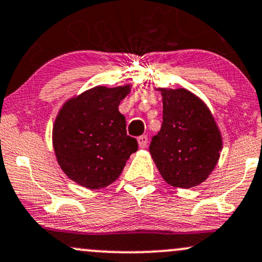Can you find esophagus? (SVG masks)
I'll return each mask as SVG.
<instances>
[{
	"instance_id": "esophagus-1",
	"label": "esophagus",
	"mask_w": 262,
	"mask_h": 262,
	"mask_svg": "<svg viewBox=\"0 0 262 262\" xmlns=\"http://www.w3.org/2000/svg\"><path fill=\"white\" fill-rule=\"evenodd\" d=\"M138 144H139L140 148H145V146L148 145V137L146 136L138 137Z\"/></svg>"
}]
</instances>
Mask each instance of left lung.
<instances>
[{"instance_id": "obj_1", "label": "left lung", "mask_w": 262, "mask_h": 262, "mask_svg": "<svg viewBox=\"0 0 262 262\" xmlns=\"http://www.w3.org/2000/svg\"><path fill=\"white\" fill-rule=\"evenodd\" d=\"M163 124L151 138L155 165L169 185L189 189L208 179L214 170L223 139L205 103L184 88H160Z\"/></svg>"}]
</instances>
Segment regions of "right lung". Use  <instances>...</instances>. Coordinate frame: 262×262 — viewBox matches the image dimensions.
I'll return each mask as SVG.
<instances>
[{"label": "right lung", "instance_id": "right-lung-1", "mask_svg": "<svg viewBox=\"0 0 262 262\" xmlns=\"http://www.w3.org/2000/svg\"><path fill=\"white\" fill-rule=\"evenodd\" d=\"M130 85H98L64 103L53 125V148L70 179L88 189H100L119 178L136 138L126 134L125 118L118 105Z\"/></svg>", "mask_w": 262, "mask_h": 262}]
</instances>
